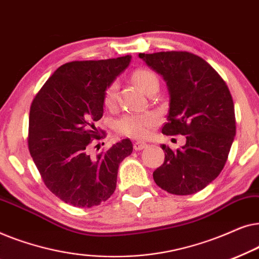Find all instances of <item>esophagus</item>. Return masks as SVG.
I'll return each instance as SVG.
<instances>
[{
	"label": "esophagus",
	"instance_id": "1",
	"mask_svg": "<svg viewBox=\"0 0 259 259\" xmlns=\"http://www.w3.org/2000/svg\"><path fill=\"white\" fill-rule=\"evenodd\" d=\"M133 147L136 151H141V150H144V148L147 147V144L143 143V141H137V143H134Z\"/></svg>",
	"mask_w": 259,
	"mask_h": 259
}]
</instances>
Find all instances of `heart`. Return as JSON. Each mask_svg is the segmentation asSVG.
I'll return each mask as SVG.
<instances>
[{"mask_svg": "<svg viewBox=\"0 0 259 259\" xmlns=\"http://www.w3.org/2000/svg\"><path fill=\"white\" fill-rule=\"evenodd\" d=\"M132 80L143 90L145 93L151 94L158 91L159 80L157 75L150 69L138 68L132 73ZM115 82L109 83L104 92V105L107 108H113L116 102ZM158 116L153 113H126L116 121V130L123 136L133 139H145L150 136L158 123Z\"/></svg>", "mask_w": 259, "mask_h": 259, "instance_id": "obj_1", "label": "heart"}]
</instances>
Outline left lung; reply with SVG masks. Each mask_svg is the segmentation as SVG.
Returning <instances> with one entry per match:
<instances>
[{"label":"left lung","mask_w":259,"mask_h":259,"mask_svg":"<svg viewBox=\"0 0 259 259\" xmlns=\"http://www.w3.org/2000/svg\"><path fill=\"white\" fill-rule=\"evenodd\" d=\"M164 77L169 94L166 136L186 137L177 151L161 145L165 160L153 172L168 193L187 196L203 190L224 167L236 136L235 106L225 81L200 56L189 52L140 53Z\"/></svg>","instance_id":"left-lung-1"}]
</instances>
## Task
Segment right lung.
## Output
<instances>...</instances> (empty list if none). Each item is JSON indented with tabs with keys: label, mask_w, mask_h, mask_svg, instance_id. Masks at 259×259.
Listing matches in <instances>:
<instances>
[{
	"label": "right lung",
	"mask_w": 259,
	"mask_h": 259,
	"mask_svg": "<svg viewBox=\"0 0 259 259\" xmlns=\"http://www.w3.org/2000/svg\"><path fill=\"white\" fill-rule=\"evenodd\" d=\"M130 62L126 55L65 63L31 102L30 155L45 185L67 204L93 207L107 200L120 162L132 153V141L123 139L95 158L90 155L93 141L102 138L95 122L104 114V92Z\"/></svg>",
	"instance_id": "right-lung-1"
}]
</instances>
